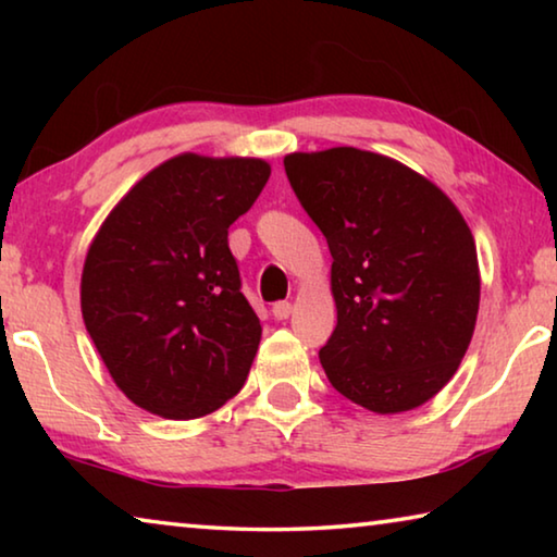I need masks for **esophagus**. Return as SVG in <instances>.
<instances>
[{"mask_svg":"<svg viewBox=\"0 0 557 557\" xmlns=\"http://www.w3.org/2000/svg\"><path fill=\"white\" fill-rule=\"evenodd\" d=\"M289 314H292L289 301H275V305H272V317H275L277 322H282V319H287Z\"/></svg>","mask_w":557,"mask_h":557,"instance_id":"1","label":"esophagus"}]
</instances>
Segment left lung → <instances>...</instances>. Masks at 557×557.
Here are the masks:
<instances>
[{"instance_id":"left-lung-1","label":"left lung","mask_w":557,"mask_h":557,"mask_svg":"<svg viewBox=\"0 0 557 557\" xmlns=\"http://www.w3.org/2000/svg\"><path fill=\"white\" fill-rule=\"evenodd\" d=\"M285 172L334 258L336 329L319 351L329 383L379 414L428 403L476 324L467 221L425 176L356 147L287 154Z\"/></svg>"}]
</instances>
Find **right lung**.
Returning a JSON list of instances; mask_svg holds the SVG:
<instances>
[{
	"mask_svg": "<svg viewBox=\"0 0 557 557\" xmlns=\"http://www.w3.org/2000/svg\"><path fill=\"white\" fill-rule=\"evenodd\" d=\"M268 178L262 159L178 154L139 178L92 238L83 322L139 408L194 420L243 388L262 326L240 292L228 228Z\"/></svg>",
	"mask_w": 557,
	"mask_h": 557,
	"instance_id": "right-lung-1",
	"label": "right lung"
}]
</instances>
